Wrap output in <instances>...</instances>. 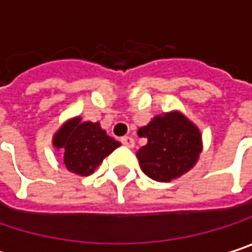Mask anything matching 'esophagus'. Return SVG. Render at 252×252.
I'll list each match as a JSON object with an SVG mask.
<instances>
[{
    "label": "esophagus",
    "mask_w": 252,
    "mask_h": 252,
    "mask_svg": "<svg viewBox=\"0 0 252 252\" xmlns=\"http://www.w3.org/2000/svg\"><path fill=\"white\" fill-rule=\"evenodd\" d=\"M121 143H123V146H126L128 149H132L134 144H135V143H134V138H132V137H128V135L121 138Z\"/></svg>",
    "instance_id": "34e87169"
}]
</instances>
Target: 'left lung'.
I'll use <instances>...</instances> for the list:
<instances>
[{
    "mask_svg": "<svg viewBox=\"0 0 252 252\" xmlns=\"http://www.w3.org/2000/svg\"><path fill=\"white\" fill-rule=\"evenodd\" d=\"M138 135L147 138L137 153L138 163L157 182H170L190 170L202 149L199 129L179 112L156 117Z\"/></svg>",
    "mask_w": 252,
    "mask_h": 252,
    "instance_id": "obj_1",
    "label": "left lung"
}]
</instances>
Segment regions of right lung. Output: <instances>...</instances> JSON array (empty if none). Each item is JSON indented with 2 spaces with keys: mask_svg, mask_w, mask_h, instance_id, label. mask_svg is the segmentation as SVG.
<instances>
[{
  "mask_svg": "<svg viewBox=\"0 0 252 252\" xmlns=\"http://www.w3.org/2000/svg\"><path fill=\"white\" fill-rule=\"evenodd\" d=\"M55 147L64 149V164L67 170L79 176H89L121 144L99 126L98 123H80L70 120L59 129L53 140Z\"/></svg>",
  "mask_w": 252,
  "mask_h": 252,
  "instance_id": "right-lung-1",
  "label": "right lung"
}]
</instances>
